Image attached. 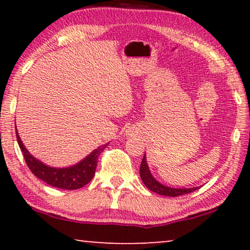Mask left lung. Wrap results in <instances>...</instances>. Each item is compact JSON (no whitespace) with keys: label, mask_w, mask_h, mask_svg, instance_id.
I'll return each instance as SVG.
<instances>
[{"label":"left lung","mask_w":250,"mask_h":250,"mask_svg":"<svg viewBox=\"0 0 250 250\" xmlns=\"http://www.w3.org/2000/svg\"><path fill=\"white\" fill-rule=\"evenodd\" d=\"M140 176H141L142 182L145 183V186L148 188L150 191L152 192H156L158 194H162V196H166V197H179L182 196V194L186 193H190L192 191L199 189V188H169L166 187L162 184L160 182H158L155 177L152 176L151 172H150L148 164H146V155L143 156L142 158V163L141 166H140Z\"/></svg>","instance_id":"obj_1"}]
</instances>
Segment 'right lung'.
<instances>
[{"mask_svg": "<svg viewBox=\"0 0 250 250\" xmlns=\"http://www.w3.org/2000/svg\"><path fill=\"white\" fill-rule=\"evenodd\" d=\"M16 135L17 141H18V145L23 153V158H25L26 164L29 167L30 172L36 177H39L40 180L50 184V186L66 190L80 189V188L84 187L85 184H87L93 179L99 156H100V153L107 146V145L99 146L98 149L93 150L90 155L85 157L80 163L75 164L73 166L60 168V167H51L49 165H45L41 160L36 159L26 149V146H23L17 129Z\"/></svg>", "mask_w": 250, "mask_h": 250, "instance_id": "obj_1", "label": "right lung"}]
</instances>
